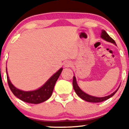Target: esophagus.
<instances>
[{"instance_id": "obj_1", "label": "esophagus", "mask_w": 129, "mask_h": 129, "mask_svg": "<svg viewBox=\"0 0 129 129\" xmlns=\"http://www.w3.org/2000/svg\"><path fill=\"white\" fill-rule=\"evenodd\" d=\"M72 66V62L70 61H66V62L64 63V66L66 67H71Z\"/></svg>"}]
</instances>
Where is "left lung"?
Segmentation results:
<instances>
[{
	"instance_id": "1",
	"label": "left lung",
	"mask_w": 129,
	"mask_h": 129,
	"mask_svg": "<svg viewBox=\"0 0 129 129\" xmlns=\"http://www.w3.org/2000/svg\"><path fill=\"white\" fill-rule=\"evenodd\" d=\"M101 37V38H103V39H104L105 41L111 43H113V44L116 45V42H115V41H114V40L112 39V38H111L109 35H108L107 33H106V31L104 30V29L102 30ZM73 86L74 90H75V92H76L77 95L79 96L81 99H82V100H84V101H86L87 102H90V103H100V102L104 101L107 100L108 99L110 98L113 96L114 94L116 93V91H118V88H118L116 91H115L113 93H112V94H110V95L107 96H104V97L93 96L89 95V94H87V93H85V92H84L83 91L81 90V88H79V87L78 86V84H77L76 77L75 76H73Z\"/></svg>"
}]
</instances>
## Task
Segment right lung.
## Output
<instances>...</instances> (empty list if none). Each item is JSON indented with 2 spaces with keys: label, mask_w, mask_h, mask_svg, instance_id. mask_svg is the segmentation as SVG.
<instances>
[{
  "label": "right lung",
  "mask_w": 129,
  "mask_h": 129,
  "mask_svg": "<svg viewBox=\"0 0 129 129\" xmlns=\"http://www.w3.org/2000/svg\"><path fill=\"white\" fill-rule=\"evenodd\" d=\"M62 71V68L60 69L50 78L41 88L33 91H23L15 87L10 81L7 73V69L6 68V72L7 75V81L13 94L20 100L31 104H39L47 101L49 99L52 94L54 87Z\"/></svg>",
  "instance_id": "right-lung-1"
}]
</instances>
